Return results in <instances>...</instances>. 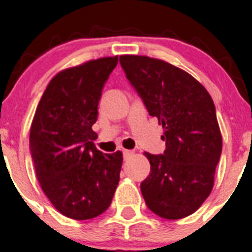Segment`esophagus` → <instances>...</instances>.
<instances>
[{
    "mask_svg": "<svg viewBox=\"0 0 252 252\" xmlns=\"http://www.w3.org/2000/svg\"><path fill=\"white\" fill-rule=\"evenodd\" d=\"M133 154H135V152H133L132 150H124V158H130Z\"/></svg>",
    "mask_w": 252,
    "mask_h": 252,
    "instance_id": "esophagus-1",
    "label": "esophagus"
}]
</instances>
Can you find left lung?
I'll list each match as a JSON object with an SVG mask.
<instances>
[{
	"mask_svg": "<svg viewBox=\"0 0 252 252\" xmlns=\"http://www.w3.org/2000/svg\"><path fill=\"white\" fill-rule=\"evenodd\" d=\"M126 77L162 125L166 150L145 152L151 172L141 182L147 207L167 220L191 215L214 188L222 137L214 101L190 73L158 59L122 55Z\"/></svg>",
	"mask_w": 252,
	"mask_h": 252,
	"instance_id": "1",
	"label": "left lung"
}]
</instances>
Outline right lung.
I'll return each instance as SVG.
<instances>
[{
	"mask_svg": "<svg viewBox=\"0 0 252 252\" xmlns=\"http://www.w3.org/2000/svg\"><path fill=\"white\" fill-rule=\"evenodd\" d=\"M119 56L62 70L50 81L30 130L36 176L51 204L73 220H89L110 206L120 181L122 152L102 154L94 141L103 85Z\"/></svg>",
	"mask_w": 252,
	"mask_h": 252,
	"instance_id": "add662e5",
	"label": "right lung"
}]
</instances>
